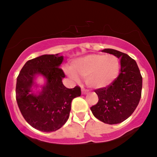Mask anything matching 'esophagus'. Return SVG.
Returning a JSON list of instances; mask_svg holds the SVG:
<instances>
[{"label": "esophagus", "mask_w": 157, "mask_h": 157, "mask_svg": "<svg viewBox=\"0 0 157 157\" xmlns=\"http://www.w3.org/2000/svg\"><path fill=\"white\" fill-rule=\"evenodd\" d=\"M86 93H88V90H86L85 88H82V94H83V95H85V94Z\"/></svg>", "instance_id": "esophagus-1"}]
</instances>
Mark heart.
<instances>
[{"instance_id":"heart-1","label":"heart","mask_w":157,"mask_h":157,"mask_svg":"<svg viewBox=\"0 0 157 157\" xmlns=\"http://www.w3.org/2000/svg\"><path fill=\"white\" fill-rule=\"evenodd\" d=\"M118 58L113 55L90 54L76 59L67 73L79 81L80 77H86V83L93 89L106 87L116 80L120 72Z\"/></svg>"}]
</instances>
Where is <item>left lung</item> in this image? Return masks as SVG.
<instances>
[{
	"mask_svg": "<svg viewBox=\"0 0 157 157\" xmlns=\"http://www.w3.org/2000/svg\"><path fill=\"white\" fill-rule=\"evenodd\" d=\"M102 52L120 59V74L108 86L95 90L98 101L92 106V113L108 124H117L129 117L139 103L142 90V77L138 65L128 55L113 49Z\"/></svg>",
	"mask_w": 157,
	"mask_h": 157,
	"instance_id": "obj_1",
	"label": "left lung"
}]
</instances>
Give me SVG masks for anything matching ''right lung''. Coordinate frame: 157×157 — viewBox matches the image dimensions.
Returning <instances> with one entry per match:
<instances>
[{
  "instance_id": "1",
  "label": "right lung",
  "mask_w": 157,
  "mask_h": 157,
  "mask_svg": "<svg viewBox=\"0 0 157 157\" xmlns=\"http://www.w3.org/2000/svg\"><path fill=\"white\" fill-rule=\"evenodd\" d=\"M63 59L56 54L29 60L16 80V98L21 113L29 125L44 132L63 126L69 118L72 100L81 95L80 86L68 89L62 83L65 75L59 66ZM38 75L46 79V83L35 94L32 87L37 86L34 80Z\"/></svg>"
}]
</instances>
